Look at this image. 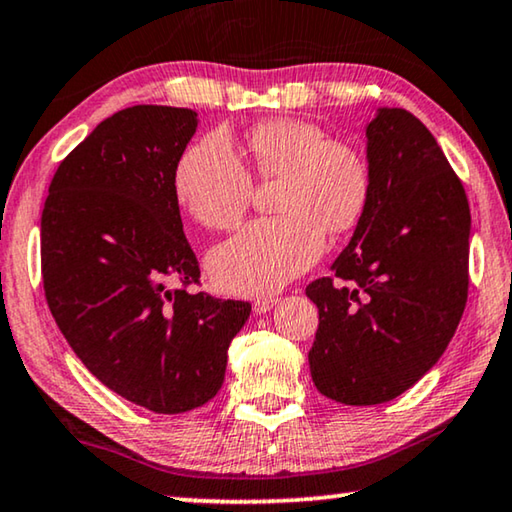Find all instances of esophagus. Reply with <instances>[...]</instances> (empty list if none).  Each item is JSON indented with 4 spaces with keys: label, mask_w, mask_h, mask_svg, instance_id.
Listing matches in <instances>:
<instances>
[{
    "label": "esophagus",
    "mask_w": 512,
    "mask_h": 512,
    "mask_svg": "<svg viewBox=\"0 0 512 512\" xmlns=\"http://www.w3.org/2000/svg\"><path fill=\"white\" fill-rule=\"evenodd\" d=\"M273 305H276V299H271V296H259V299H255L253 303V310L257 315H262V312H269Z\"/></svg>",
    "instance_id": "esophagus-1"
}]
</instances>
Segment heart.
Returning a JSON list of instances; mask_svg holds the SVG:
<instances>
[{"label":"heart","instance_id":"b5f03b06","mask_svg":"<svg viewBox=\"0 0 512 512\" xmlns=\"http://www.w3.org/2000/svg\"><path fill=\"white\" fill-rule=\"evenodd\" d=\"M278 179V216L253 220L209 253L213 282L232 294H269L317 262L324 230L347 234L372 195L368 158L352 142L331 140L303 119H271L248 135V167L230 137L211 133L190 144L172 172L181 209L209 230H230L253 197V177Z\"/></svg>","mask_w":512,"mask_h":512}]
</instances>
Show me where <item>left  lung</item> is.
Returning <instances> with one entry per match:
<instances>
[{"label": "left lung", "mask_w": 512, "mask_h": 512, "mask_svg": "<svg viewBox=\"0 0 512 512\" xmlns=\"http://www.w3.org/2000/svg\"><path fill=\"white\" fill-rule=\"evenodd\" d=\"M368 163V211L333 276L305 287L319 310L312 381L354 407L414 386L446 352L469 294V200L432 133L407 110H379Z\"/></svg>", "instance_id": "1"}]
</instances>
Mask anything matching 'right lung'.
<instances>
[{"label": "right lung", "instance_id": "right-lung-1", "mask_svg": "<svg viewBox=\"0 0 512 512\" xmlns=\"http://www.w3.org/2000/svg\"><path fill=\"white\" fill-rule=\"evenodd\" d=\"M197 114L133 105L61 160L41 216L45 301L87 370L121 398L183 414L220 391L248 301L188 292L200 262L186 241L172 172Z\"/></svg>", "mask_w": 512, "mask_h": 512}]
</instances>
